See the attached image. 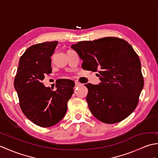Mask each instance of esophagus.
<instances>
[{
  "mask_svg": "<svg viewBox=\"0 0 158 158\" xmlns=\"http://www.w3.org/2000/svg\"><path fill=\"white\" fill-rule=\"evenodd\" d=\"M81 85V83H80L79 82L75 81V87H79V86H80Z\"/></svg>",
  "mask_w": 158,
  "mask_h": 158,
  "instance_id": "34e87169",
  "label": "esophagus"
}]
</instances>
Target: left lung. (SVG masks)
I'll use <instances>...</instances> for the list:
<instances>
[{
    "label": "left lung",
    "instance_id": "obj_1",
    "mask_svg": "<svg viewBox=\"0 0 158 158\" xmlns=\"http://www.w3.org/2000/svg\"><path fill=\"white\" fill-rule=\"evenodd\" d=\"M71 48L83 60V69L98 72L99 85H85L92 115L109 124L128 117L138 105L144 85L141 64L132 47L122 39L109 36L80 41Z\"/></svg>",
    "mask_w": 158,
    "mask_h": 158
}]
</instances>
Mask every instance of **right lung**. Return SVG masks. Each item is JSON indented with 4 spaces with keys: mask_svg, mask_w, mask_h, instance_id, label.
Masks as SVG:
<instances>
[{
    "mask_svg": "<svg viewBox=\"0 0 158 158\" xmlns=\"http://www.w3.org/2000/svg\"><path fill=\"white\" fill-rule=\"evenodd\" d=\"M58 41L33 45L20 57L14 79L19 106L27 118L43 127H51L64 117L67 102L73 94L75 82L56 81L57 89L46 88L42 81L52 73L51 56Z\"/></svg>",
    "mask_w": 158,
    "mask_h": 158,
    "instance_id": "add662e5",
    "label": "right lung"
}]
</instances>
